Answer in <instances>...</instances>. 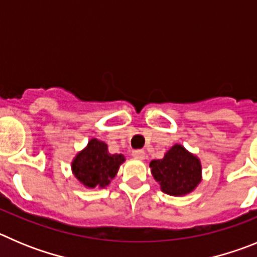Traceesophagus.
<instances>
[{
  "label": "esophagus",
  "mask_w": 257,
  "mask_h": 257,
  "mask_svg": "<svg viewBox=\"0 0 257 257\" xmlns=\"http://www.w3.org/2000/svg\"><path fill=\"white\" fill-rule=\"evenodd\" d=\"M132 156H133L134 159H138V160H143L146 157V152L142 151V150H136V151L132 152Z\"/></svg>",
  "instance_id": "34e87169"
}]
</instances>
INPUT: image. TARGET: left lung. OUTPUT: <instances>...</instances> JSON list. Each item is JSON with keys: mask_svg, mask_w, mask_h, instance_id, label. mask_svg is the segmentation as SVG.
I'll list each match as a JSON object with an SVG mask.
<instances>
[{"mask_svg": "<svg viewBox=\"0 0 257 257\" xmlns=\"http://www.w3.org/2000/svg\"><path fill=\"white\" fill-rule=\"evenodd\" d=\"M155 180L161 191L170 196H183L201 182V163L182 145H174L161 160L150 163Z\"/></svg>", "mask_w": 257, "mask_h": 257, "instance_id": "8db88e82", "label": "left lung"}]
</instances>
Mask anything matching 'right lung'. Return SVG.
<instances>
[{
	"label": "right lung",
	"mask_w": 257,
	"mask_h": 257,
	"mask_svg": "<svg viewBox=\"0 0 257 257\" xmlns=\"http://www.w3.org/2000/svg\"><path fill=\"white\" fill-rule=\"evenodd\" d=\"M123 155H111L107 145L91 140L88 146L75 156L71 169L80 183L88 188H103L116 175L119 166L124 163Z\"/></svg>",
	"instance_id": "add662e5"
}]
</instances>
